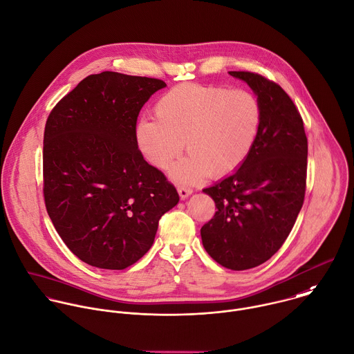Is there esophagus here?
Returning a JSON list of instances; mask_svg holds the SVG:
<instances>
[{"label": "esophagus", "mask_w": 354, "mask_h": 354, "mask_svg": "<svg viewBox=\"0 0 354 354\" xmlns=\"http://www.w3.org/2000/svg\"><path fill=\"white\" fill-rule=\"evenodd\" d=\"M178 193H179L180 198H182V200H185V198H187V197L193 193V190H192V189H189V187L179 186V187H178Z\"/></svg>", "instance_id": "obj_1"}]
</instances>
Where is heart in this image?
Masks as SVG:
<instances>
[{
    "label": "heart",
    "mask_w": 354,
    "mask_h": 354,
    "mask_svg": "<svg viewBox=\"0 0 354 354\" xmlns=\"http://www.w3.org/2000/svg\"><path fill=\"white\" fill-rule=\"evenodd\" d=\"M157 120L136 124L146 160L167 169L186 145L190 156L174 167L175 180L194 183L226 176L251 154L262 125V106L250 91L223 85L179 84L156 103Z\"/></svg>",
    "instance_id": "obj_1"
}]
</instances>
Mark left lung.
Segmentation results:
<instances>
[{"instance_id":"8db88e82","label":"left lung","mask_w":354,"mask_h":354,"mask_svg":"<svg viewBox=\"0 0 354 354\" xmlns=\"http://www.w3.org/2000/svg\"><path fill=\"white\" fill-rule=\"evenodd\" d=\"M229 74L258 96L262 125L244 164L203 190L216 212L201 227V240L219 265L247 270L270 259L295 225L306 192L308 138L297 106L279 84L251 71Z\"/></svg>"}]
</instances>
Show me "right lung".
<instances>
[{
  "mask_svg": "<svg viewBox=\"0 0 354 354\" xmlns=\"http://www.w3.org/2000/svg\"><path fill=\"white\" fill-rule=\"evenodd\" d=\"M162 80L103 71L52 109L44 132V200L67 248L82 262L122 270L153 245L179 194L138 149L140 109Z\"/></svg>",
  "mask_w": 354,
  "mask_h": 354,
  "instance_id": "obj_1",
  "label": "right lung"
}]
</instances>
